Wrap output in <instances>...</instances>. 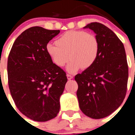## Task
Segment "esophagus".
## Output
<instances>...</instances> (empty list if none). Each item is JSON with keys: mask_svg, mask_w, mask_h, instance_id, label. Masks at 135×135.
I'll return each mask as SVG.
<instances>
[{"mask_svg": "<svg viewBox=\"0 0 135 135\" xmlns=\"http://www.w3.org/2000/svg\"><path fill=\"white\" fill-rule=\"evenodd\" d=\"M66 76H67V79L69 80L72 79L73 78V76L71 75H69V74H67V75H66Z\"/></svg>", "mask_w": 135, "mask_h": 135, "instance_id": "34e87169", "label": "esophagus"}]
</instances>
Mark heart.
I'll list each match as a JSON object with an SVG mask.
<instances>
[{"mask_svg": "<svg viewBox=\"0 0 135 135\" xmlns=\"http://www.w3.org/2000/svg\"><path fill=\"white\" fill-rule=\"evenodd\" d=\"M56 44H47L46 53L54 65L60 68L63 67L69 59H71L66 67V70L71 73L81 68L89 69L99 56V40L94 34L87 31H66L57 39Z\"/></svg>", "mask_w": 135, "mask_h": 135, "instance_id": "1", "label": "heart"}]
</instances>
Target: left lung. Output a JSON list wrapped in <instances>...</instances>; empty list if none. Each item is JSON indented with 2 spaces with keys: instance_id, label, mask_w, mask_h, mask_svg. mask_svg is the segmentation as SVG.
<instances>
[{
  "instance_id": "obj_1",
  "label": "left lung",
  "mask_w": 135,
  "mask_h": 135,
  "mask_svg": "<svg viewBox=\"0 0 135 135\" xmlns=\"http://www.w3.org/2000/svg\"><path fill=\"white\" fill-rule=\"evenodd\" d=\"M84 28L93 30L100 44L94 65L76 75V95L80 109L91 118L111 114L123 102L127 89L128 68L122 42L114 33L98 22Z\"/></svg>"
}]
</instances>
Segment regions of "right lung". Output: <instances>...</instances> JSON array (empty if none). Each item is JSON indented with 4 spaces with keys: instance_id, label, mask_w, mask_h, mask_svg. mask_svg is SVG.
<instances>
[{
    "instance_id": "1",
    "label": "right lung",
    "mask_w": 135,
    "mask_h": 135,
    "mask_svg": "<svg viewBox=\"0 0 135 135\" xmlns=\"http://www.w3.org/2000/svg\"><path fill=\"white\" fill-rule=\"evenodd\" d=\"M59 33L42 27H30L18 36L8 57L12 98L19 111L34 121L49 120L60 110V97L67 77L46 50L47 44Z\"/></svg>"
}]
</instances>
